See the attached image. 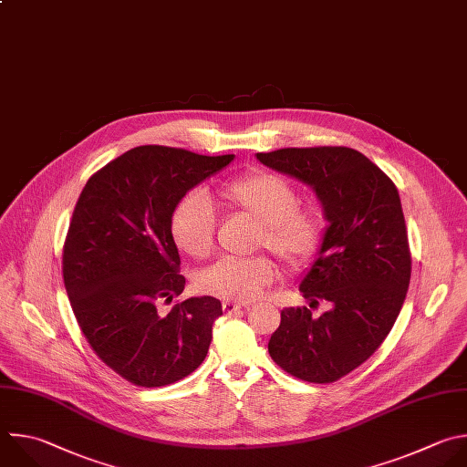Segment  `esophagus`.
<instances>
[{
    "label": "esophagus",
    "instance_id": "34e87169",
    "mask_svg": "<svg viewBox=\"0 0 467 467\" xmlns=\"http://www.w3.org/2000/svg\"><path fill=\"white\" fill-rule=\"evenodd\" d=\"M222 307H223V312H225L227 316H233V314L240 312V309L244 307V304H240V302H231V300H225V302L222 304Z\"/></svg>",
    "mask_w": 467,
    "mask_h": 467
}]
</instances>
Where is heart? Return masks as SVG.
<instances>
[{"mask_svg": "<svg viewBox=\"0 0 467 467\" xmlns=\"http://www.w3.org/2000/svg\"><path fill=\"white\" fill-rule=\"evenodd\" d=\"M223 207L258 222L254 247H265L287 267L298 269L312 262L325 242L327 223L312 207L298 205L296 189L271 171H251L218 191ZM176 247L192 258H207L214 247L216 214L202 194L178 202L171 216ZM278 275L276 264L265 254L220 258L196 276L200 291L234 302H249L264 293Z\"/></svg>", "mask_w": 467, "mask_h": 467, "instance_id": "b5f03b06", "label": "heart"}]
</instances>
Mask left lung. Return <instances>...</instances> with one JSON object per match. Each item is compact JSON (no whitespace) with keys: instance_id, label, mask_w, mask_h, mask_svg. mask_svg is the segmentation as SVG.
Instances as JSON below:
<instances>
[{"instance_id":"left-lung-1","label":"left lung","mask_w":467,"mask_h":467,"mask_svg":"<svg viewBox=\"0 0 467 467\" xmlns=\"http://www.w3.org/2000/svg\"><path fill=\"white\" fill-rule=\"evenodd\" d=\"M260 163L312 187L330 222L319 258L300 282L302 296L331 302L321 318L284 307L269 339L271 359L307 383H334L385 341L410 282V249L392 180L347 146L280 148Z\"/></svg>"}]
</instances>
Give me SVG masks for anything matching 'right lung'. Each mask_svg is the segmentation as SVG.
Wrapping results in <instances>:
<instances>
[{"instance_id": "obj_1", "label": "right lung", "mask_w": 467, "mask_h": 467, "mask_svg": "<svg viewBox=\"0 0 467 467\" xmlns=\"http://www.w3.org/2000/svg\"><path fill=\"white\" fill-rule=\"evenodd\" d=\"M233 158L137 146L97 171L75 205L62 253L73 314L99 359L137 387L176 383L209 352L218 298L178 300L167 316L158 307L185 289L172 211Z\"/></svg>"}]
</instances>
